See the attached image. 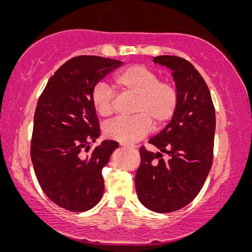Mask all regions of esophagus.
<instances>
[{
  "mask_svg": "<svg viewBox=\"0 0 252 252\" xmlns=\"http://www.w3.org/2000/svg\"><path fill=\"white\" fill-rule=\"evenodd\" d=\"M122 146L125 147V148H128V149H133V148H135L134 146H132V144H125V143H123Z\"/></svg>",
  "mask_w": 252,
  "mask_h": 252,
  "instance_id": "34e87169",
  "label": "esophagus"
}]
</instances>
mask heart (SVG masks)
<instances>
[{
	"label": "heart",
	"mask_w": 252,
	"mask_h": 252,
	"mask_svg": "<svg viewBox=\"0 0 252 252\" xmlns=\"http://www.w3.org/2000/svg\"><path fill=\"white\" fill-rule=\"evenodd\" d=\"M120 91L136 97L132 118L113 120L105 127V135L118 142L130 144L148 135L154 123L161 127L170 122L177 111L179 93L173 84L160 81L157 72L144 65H130L115 77ZM92 104L103 118L113 113V91L105 82H97L92 92Z\"/></svg>",
	"instance_id": "heart-1"
}]
</instances>
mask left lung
<instances>
[{
	"label": "left lung",
	"mask_w": 252,
	"mask_h": 252,
	"mask_svg": "<svg viewBox=\"0 0 252 252\" xmlns=\"http://www.w3.org/2000/svg\"><path fill=\"white\" fill-rule=\"evenodd\" d=\"M154 62L172 71L179 103L168 125L149 140L160 153L140 148L135 188L147 209L167 213L189 204L208 178L213 160L216 111L208 85L194 65L168 55L154 57ZM161 152L169 155L167 161Z\"/></svg>",
	"instance_id": "1"
}]
</instances>
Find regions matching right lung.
Returning a JSON list of instances; mask_svg holds the SVG:
<instances>
[{"mask_svg": "<svg viewBox=\"0 0 252 252\" xmlns=\"http://www.w3.org/2000/svg\"><path fill=\"white\" fill-rule=\"evenodd\" d=\"M122 65L99 56L71 58L51 75L37 101L31 142L34 172L48 198L68 211H87L102 198V170L119 144L105 140L88 153L99 136L92 92Z\"/></svg>", "mask_w": 252, "mask_h": 252, "instance_id": "add662e5", "label": "right lung"}]
</instances>
